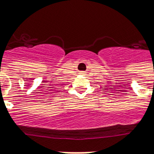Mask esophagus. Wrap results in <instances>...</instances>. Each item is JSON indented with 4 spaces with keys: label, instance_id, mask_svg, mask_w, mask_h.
Masks as SVG:
<instances>
[{
    "label": "esophagus",
    "instance_id": "1",
    "mask_svg": "<svg viewBox=\"0 0 154 154\" xmlns=\"http://www.w3.org/2000/svg\"><path fill=\"white\" fill-rule=\"evenodd\" d=\"M81 74H83V72H81Z\"/></svg>",
    "mask_w": 154,
    "mask_h": 154
}]
</instances>
